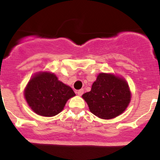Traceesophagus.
Returning <instances> with one entry per match:
<instances>
[{"label":"esophagus","instance_id":"esophagus-1","mask_svg":"<svg viewBox=\"0 0 160 160\" xmlns=\"http://www.w3.org/2000/svg\"><path fill=\"white\" fill-rule=\"evenodd\" d=\"M83 94V89H80V90L77 91V95H82Z\"/></svg>","mask_w":160,"mask_h":160}]
</instances>
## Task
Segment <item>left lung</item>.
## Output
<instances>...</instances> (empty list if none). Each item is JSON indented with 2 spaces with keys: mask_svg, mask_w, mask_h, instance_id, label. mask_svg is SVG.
<instances>
[{
  "mask_svg": "<svg viewBox=\"0 0 160 160\" xmlns=\"http://www.w3.org/2000/svg\"><path fill=\"white\" fill-rule=\"evenodd\" d=\"M82 97L92 114L102 119H111L126 109L131 95L129 86L123 79L100 73L92 84V90Z\"/></svg>",
  "mask_w": 160,
  "mask_h": 160,
  "instance_id": "1",
  "label": "left lung"
}]
</instances>
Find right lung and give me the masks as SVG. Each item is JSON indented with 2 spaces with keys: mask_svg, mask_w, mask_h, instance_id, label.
Segmentation results:
<instances>
[{
  "mask_svg": "<svg viewBox=\"0 0 160 160\" xmlns=\"http://www.w3.org/2000/svg\"><path fill=\"white\" fill-rule=\"evenodd\" d=\"M28 105L38 115L52 117L64 109L68 98L75 96L70 87L53 73H38L30 80L24 92Z\"/></svg>",
  "mask_w": 160,
  "mask_h": 160,
  "instance_id": "add662e5",
  "label": "right lung"
}]
</instances>
